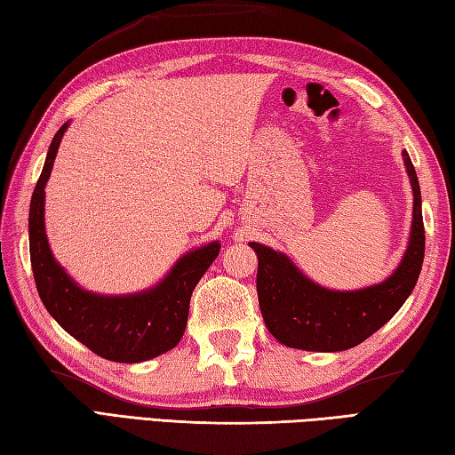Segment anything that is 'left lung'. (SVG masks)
Returning a JSON list of instances; mask_svg holds the SVG:
<instances>
[{
  "mask_svg": "<svg viewBox=\"0 0 455 455\" xmlns=\"http://www.w3.org/2000/svg\"><path fill=\"white\" fill-rule=\"evenodd\" d=\"M403 157L414 193L412 230L403 260L385 282L355 291L327 290L301 274L286 254L251 243L258 256V304L266 327L280 343L322 353L351 349L379 331L412 293L426 238L420 183L406 151Z\"/></svg>",
  "mask_w": 455,
  "mask_h": 455,
  "instance_id": "1",
  "label": "left lung"
}]
</instances>
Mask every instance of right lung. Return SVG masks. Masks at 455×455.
<instances>
[{"label": "right lung", "mask_w": 455, "mask_h": 455, "mask_svg": "<svg viewBox=\"0 0 455 455\" xmlns=\"http://www.w3.org/2000/svg\"><path fill=\"white\" fill-rule=\"evenodd\" d=\"M67 128L68 122L52 138L31 197L29 252L35 286L57 323L102 359L116 363L154 359L181 341L191 293L219 256L220 244L215 240L187 252L157 286L146 291L100 296L80 288L55 260L44 235V185Z\"/></svg>", "instance_id": "obj_1"}]
</instances>
